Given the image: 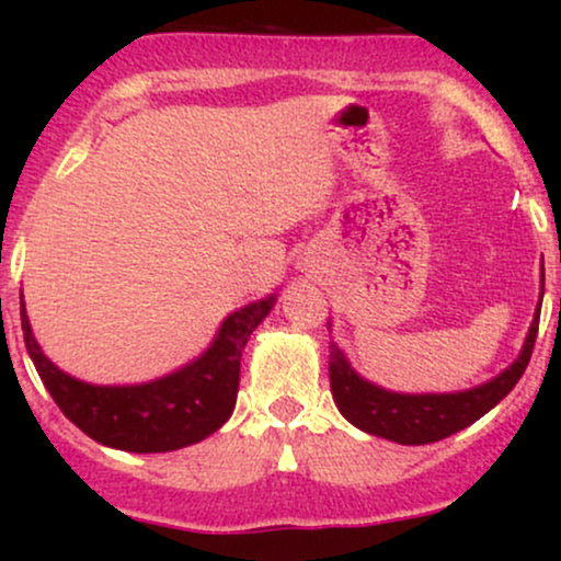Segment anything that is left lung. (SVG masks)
<instances>
[{"instance_id": "left-lung-1", "label": "left lung", "mask_w": 561, "mask_h": 561, "mask_svg": "<svg viewBox=\"0 0 561 561\" xmlns=\"http://www.w3.org/2000/svg\"><path fill=\"white\" fill-rule=\"evenodd\" d=\"M540 298H543V287H540ZM536 334L538 313L533 319L517 362L501 371L499 377H493L491 382H482L478 388L461 392H422V396L382 390L377 385L366 382L364 377L353 371L343 351L332 343L330 385L334 403H337L340 414L351 424H356L358 430L377 437H388V440L401 443V446H424V443L443 440V437L478 422L501 398L512 392L519 377L525 375L527 362H530Z\"/></svg>"}]
</instances>
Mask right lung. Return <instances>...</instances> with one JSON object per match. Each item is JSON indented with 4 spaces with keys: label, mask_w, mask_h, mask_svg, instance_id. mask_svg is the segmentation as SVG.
<instances>
[{
    "label": "right lung",
    "mask_w": 561,
    "mask_h": 561,
    "mask_svg": "<svg viewBox=\"0 0 561 561\" xmlns=\"http://www.w3.org/2000/svg\"><path fill=\"white\" fill-rule=\"evenodd\" d=\"M276 295L240 308L224 319L214 345L173 371L145 385H89L49 362L31 332L21 295V324L28 356L44 388L76 427L102 446L131 454H163L216 433L234 411L240 358L248 337L268 317Z\"/></svg>",
    "instance_id": "right-lung-1"
}]
</instances>
